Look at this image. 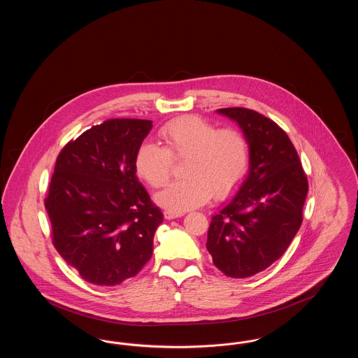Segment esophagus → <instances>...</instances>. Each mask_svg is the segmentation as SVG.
<instances>
[{
  "label": "esophagus",
  "mask_w": 358,
  "mask_h": 358,
  "mask_svg": "<svg viewBox=\"0 0 358 358\" xmlns=\"http://www.w3.org/2000/svg\"><path fill=\"white\" fill-rule=\"evenodd\" d=\"M164 216H165V219H168V220H173V219L181 217L182 213H176V212H171V210H165V212H164Z\"/></svg>",
  "instance_id": "obj_1"
}]
</instances>
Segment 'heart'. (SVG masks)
I'll return each instance as SVG.
<instances>
[{
  "mask_svg": "<svg viewBox=\"0 0 358 358\" xmlns=\"http://www.w3.org/2000/svg\"><path fill=\"white\" fill-rule=\"evenodd\" d=\"M159 136L165 149L142 143L136 154V174L150 187L165 185L173 159L184 161L182 181L173 182L154 197L155 203L176 213L204 205L210 196H229L243 180L250 159L248 142L235 129H222L199 117H184L165 124Z\"/></svg>",
  "mask_w": 358,
  "mask_h": 358,
  "instance_id": "1",
  "label": "heart"
}]
</instances>
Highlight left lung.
<instances>
[{
    "instance_id": "obj_1",
    "label": "left lung",
    "mask_w": 358,
    "mask_h": 358,
    "mask_svg": "<svg viewBox=\"0 0 358 358\" xmlns=\"http://www.w3.org/2000/svg\"><path fill=\"white\" fill-rule=\"evenodd\" d=\"M217 114L238 123L248 142L250 168L236 194L212 217L206 250L229 278H250L285 254L302 224L307 178L287 134L254 110Z\"/></svg>"
}]
</instances>
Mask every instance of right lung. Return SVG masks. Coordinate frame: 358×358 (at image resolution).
I'll return each instance as SVG.
<instances>
[{"label":"right lung","mask_w":358,"mask_h":358,"mask_svg":"<svg viewBox=\"0 0 358 358\" xmlns=\"http://www.w3.org/2000/svg\"><path fill=\"white\" fill-rule=\"evenodd\" d=\"M152 127V120H106L69 142L56 159L45 199L53 245L85 282L117 286L152 257L164 215L134 165Z\"/></svg>","instance_id":"add662e5"}]
</instances>
